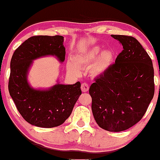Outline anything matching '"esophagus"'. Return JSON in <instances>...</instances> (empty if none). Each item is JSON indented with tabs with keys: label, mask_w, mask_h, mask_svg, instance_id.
<instances>
[{
	"label": "esophagus",
	"mask_w": 160,
	"mask_h": 160,
	"mask_svg": "<svg viewBox=\"0 0 160 160\" xmlns=\"http://www.w3.org/2000/svg\"><path fill=\"white\" fill-rule=\"evenodd\" d=\"M81 88H82V91H83V92H87V91L89 90V86L87 83H83L82 84Z\"/></svg>",
	"instance_id": "1"
}]
</instances>
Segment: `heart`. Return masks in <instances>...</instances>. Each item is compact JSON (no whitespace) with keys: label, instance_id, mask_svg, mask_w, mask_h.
<instances>
[{"label":"heart","instance_id":"obj_1","mask_svg":"<svg viewBox=\"0 0 160 160\" xmlns=\"http://www.w3.org/2000/svg\"><path fill=\"white\" fill-rule=\"evenodd\" d=\"M114 62V53L111 50H104L98 45L82 48L75 52L72 59L66 62V69L75 75L81 74V69L89 67L92 77H100L110 69Z\"/></svg>","mask_w":160,"mask_h":160}]
</instances>
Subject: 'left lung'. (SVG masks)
Instances as JSON below:
<instances>
[{"instance_id": "left-lung-1", "label": "left lung", "mask_w": 160, "mask_h": 160, "mask_svg": "<svg viewBox=\"0 0 160 160\" xmlns=\"http://www.w3.org/2000/svg\"><path fill=\"white\" fill-rule=\"evenodd\" d=\"M123 50L105 74L91 85L93 115L101 128L118 132L132 127L146 112L154 95L151 59L137 39L111 35Z\"/></svg>"}]
</instances>
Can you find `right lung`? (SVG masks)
I'll return each instance as SVG.
<instances>
[{
    "label": "right lung",
    "mask_w": 160,
    "mask_h": 160,
    "mask_svg": "<svg viewBox=\"0 0 160 160\" xmlns=\"http://www.w3.org/2000/svg\"><path fill=\"white\" fill-rule=\"evenodd\" d=\"M64 38L61 35H39L25 41L12 54L8 89L23 119L32 125L53 128L69 117L82 94L81 83L57 84L48 89H35L28 82L33 60L54 56L60 62L65 60Z\"/></svg>",
    "instance_id": "right-lung-1"
}]
</instances>
